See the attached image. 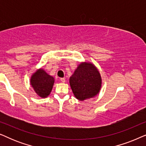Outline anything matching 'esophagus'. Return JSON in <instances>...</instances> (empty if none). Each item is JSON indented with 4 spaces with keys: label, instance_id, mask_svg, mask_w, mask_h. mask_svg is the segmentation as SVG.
<instances>
[{
    "label": "esophagus",
    "instance_id": "1",
    "mask_svg": "<svg viewBox=\"0 0 146 146\" xmlns=\"http://www.w3.org/2000/svg\"><path fill=\"white\" fill-rule=\"evenodd\" d=\"M60 80L62 82H65V78H61L60 79Z\"/></svg>",
    "mask_w": 146,
    "mask_h": 146
}]
</instances>
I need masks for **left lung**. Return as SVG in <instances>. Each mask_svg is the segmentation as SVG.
<instances>
[{
  "mask_svg": "<svg viewBox=\"0 0 146 146\" xmlns=\"http://www.w3.org/2000/svg\"><path fill=\"white\" fill-rule=\"evenodd\" d=\"M99 72L92 64L81 63L70 78V84L75 97L80 101L95 96L101 88Z\"/></svg>",
  "mask_w": 146,
  "mask_h": 146,
  "instance_id": "obj_1",
  "label": "left lung"
}]
</instances>
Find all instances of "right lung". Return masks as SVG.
I'll list each match as a JSON object with an SVG mask.
<instances>
[{
	"label": "right lung",
	"instance_id": "obj_1",
	"mask_svg": "<svg viewBox=\"0 0 146 146\" xmlns=\"http://www.w3.org/2000/svg\"><path fill=\"white\" fill-rule=\"evenodd\" d=\"M54 82V78L48 74L42 69L37 70L32 76L31 84L39 96L46 98L50 94Z\"/></svg>",
	"mask_w": 146,
	"mask_h": 146
}]
</instances>
